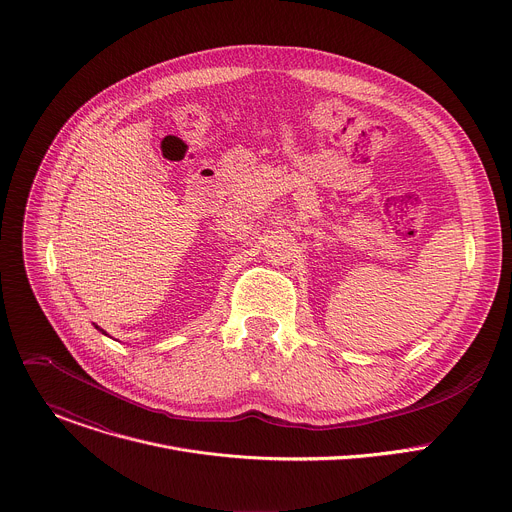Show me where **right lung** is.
I'll return each instance as SVG.
<instances>
[{
    "label": "right lung",
    "mask_w": 512,
    "mask_h": 512,
    "mask_svg": "<svg viewBox=\"0 0 512 512\" xmlns=\"http://www.w3.org/2000/svg\"><path fill=\"white\" fill-rule=\"evenodd\" d=\"M95 328H97V330H101V328H99V326H95ZM101 332H103V330H101ZM103 334H105V332H103Z\"/></svg>",
    "instance_id": "obj_1"
}]
</instances>
